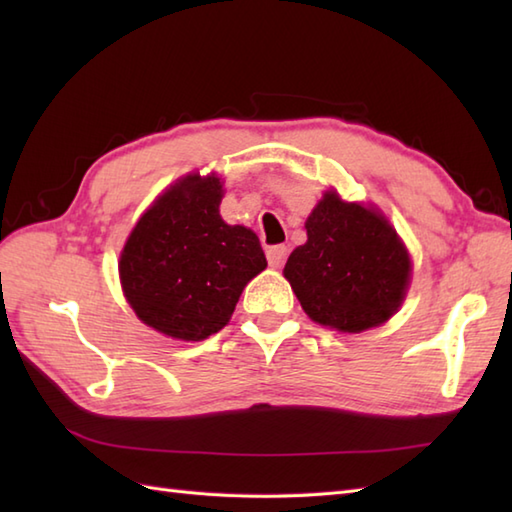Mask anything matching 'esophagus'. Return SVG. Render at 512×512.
<instances>
[{"instance_id":"esophagus-1","label":"esophagus","mask_w":512,"mask_h":512,"mask_svg":"<svg viewBox=\"0 0 512 512\" xmlns=\"http://www.w3.org/2000/svg\"><path fill=\"white\" fill-rule=\"evenodd\" d=\"M266 257H268V264L270 266L281 268V266H284V262H286V257H288V248L286 246H270L266 250Z\"/></svg>"}]
</instances>
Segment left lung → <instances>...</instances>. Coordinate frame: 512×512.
Here are the masks:
<instances>
[{"instance_id": "obj_1", "label": "left lung", "mask_w": 512, "mask_h": 512, "mask_svg": "<svg viewBox=\"0 0 512 512\" xmlns=\"http://www.w3.org/2000/svg\"><path fill=\"white\" fill-rule=\"evenodd\" d=\"M306 231L308 242L292 250L284 277L312 321L363 332L400 308L411 259L383 213L328 191L308 215Z\"/></svg>"}]
</instances>
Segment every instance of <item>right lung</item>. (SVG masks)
<instances>
[{
  "mask_svg": "<svg viewBox=\"0 0 512 512\" xmlns=\"http://www.w3.org/2000/svg\"><path fill=\"white\" fill-rule=\"evenodd\" d=\"M222 182L189 173L158 195L118 262L138 319L171 339L202 341L231 321L239 295L266 268L259 237L222 220Z\"/></svg>",
  "mask_w": 512,
  "mask_h": 512,
  "instance_id": "1",
  "label": "right lung"
}]
</instances>
